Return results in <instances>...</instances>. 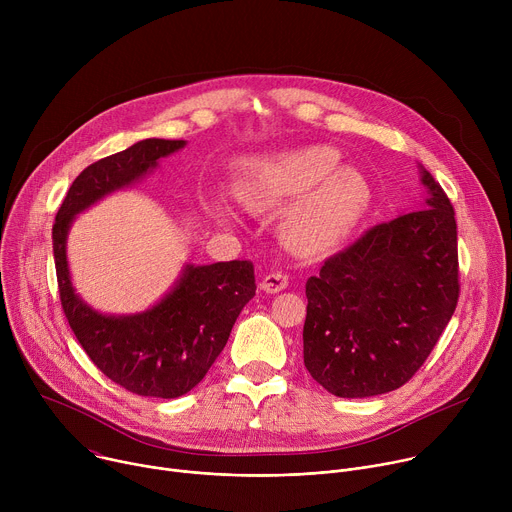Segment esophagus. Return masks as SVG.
<instances>
[{
  "instance_id": "esophagus-1",
  "label": "esophagus",
  "mask_w": 512,
  "mask_h": 512,
  "mask_svg": "<svg viewBox=\"0 0 512 512\" xmlns=\"http://www.w3.org/2000/svg\"><path fill=\"white\" fill-rule=\"evenodd\" d=\"M289 283V277L281 271H271L261 279V289L267 291V294H277V291L285 289Z\"/></svg>"
}]
</instances>
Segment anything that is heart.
<instances>
[{
  "label": "heart",
  "mask_w": 512,
  "mask_h": 512,
  "mask_svg": "<svg viewBox=\"0 0 512 512\" xmlns=\"http://www.w3.org/2000/svg\"><path fill=\"white\" fill-rule=\"evenodd\" d=\"M338 164V152L328 145L245 160L237 168L233 192L253 212L296 199L279 225L281 243L298 257L324 255L350 235L371 200L367 180ZM212 204L221 216L229 214L223 200Z\"/></svg>",
  "instance_id": "1"
}]
</instances>
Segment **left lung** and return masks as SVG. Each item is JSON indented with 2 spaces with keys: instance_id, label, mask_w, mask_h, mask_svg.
<instances>
[{
  "instance_id": "left-lung-1",
  "label": "left lung",
  "mask_w": 512,
  "mask_h": 512,
  "mask_svg": "<svg viewBox=\"0 0 512 512\" xmlns=\"http://www.w3.org/2000/svg\"><path fill=\"white\" fill-rule=\"evenodd\" d=\"M421 184L425 208L369 229L306 283L304 364L336 397L403 387L456 310L454 206L423 168Z\"/></svg>"
}]
</instances>
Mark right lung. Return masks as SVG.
Listing matches in <instances>:
<instances>
[{"label":"right lung","instance_id":"right-lung-1","mask_svg":"<svg viewBox=\"0 0 512 512\" xmlns=\"http://www.w3.org/2000/svg\"><path fill=\"white\" fill-rule=\"evenodd\" d=\"M186 145L184 139H143L85 168L68 188L52 227L56 279L64 316L97 369L123 389L176 399L194 389L223 352L233 324L255 296L251 261L186 265L176 285L150 310L105 316L77 296L66 261L75 216L121 190Z\"/></svg>","mask_w":512,"mask_h":512}]
</instances>
